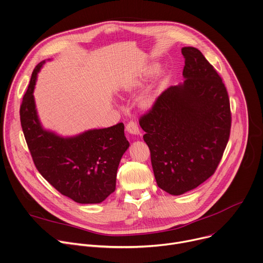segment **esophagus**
<instances>
[{
  "instance_id": "1",
  "label": "esophagus",
  "mask_w": 263,
  "mask_h": 263,
  "mask_svg": "<svg viewBox=\"0 0 263 263\" xmlns=\"http://www.w3.org/2000/svg\"><path fill=\"white\" fill-rule=\"evenodd\" d=\"M126 131L129 134H133V135H138L139 134V129H138L136 123H134V122H130V123L127 124Z\"/></svg>"
}]
</instances>
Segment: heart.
Listing matches in <instances>:
<instances>
[{"label": "heart", "instance_id": "heart-1", "mask_svg": "<svg viewBox=\"0 0 263 263\" xmlns=\"http://www.w3.org/2000/svg\"><path fill=\"white\" fill-rule=\"evenodd\" d=\"M158 68H159V66H158L157 64L151 65L150 67H148V68L144 71V73H142L141 79L129 81V82L125 85L124 90L129 91V90H132L134 87H137V86L141 85L142 80H145V79L150 78V77H152L153 74H155V73L157 72V71H158ZM155 100H156V93L149 91V92H147V93H145L144 95H142L140 101H139V104H140V106H141L142 108L148 109V108L152 107V105L154 104Z\"/></svg>", "mask_w": 263, "mask_h": 263}]
</instances>
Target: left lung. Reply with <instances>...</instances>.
I'll return each mask as SVG.
<instances>
[{
    "instance_id": "left-lung-1",
    "label": "left lung",
    "mask_w": 263,
    "mask_h": 263,
    "mask_svg": "<svg viewBox=\"0 0 263 263\" xmlns=\"http://www.w3.org/2000/svg\"><path fill=\"white\" fill-rule=\"evenodd\" d=\"M183 83L164 90L139 125L157 185L181 195L211 177L231 130L228 91L217 71L194 47H183Z\"/></svg>"
}]
</instances>
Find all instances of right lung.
I'll list each match as a JSON object with an SVG mask.
<instances>
[{"label":"right lung","instance_id":"add662e5","mask_svg":"<svg viewBox=\"0 0 263 263\" xmlns=\"http://www.w3.org/2000/svg\"><path fill=\"white\" fill-rule=\"evenodd\" d=\"M45 61L33 70L20 108L21 126L41 175L59 192L79 203H100L115 191L116 173L130 144L119 123L63 137L43 128L33 90Z\"/></svg>","mask_w":263,"mask_h":263}]
</instances>
